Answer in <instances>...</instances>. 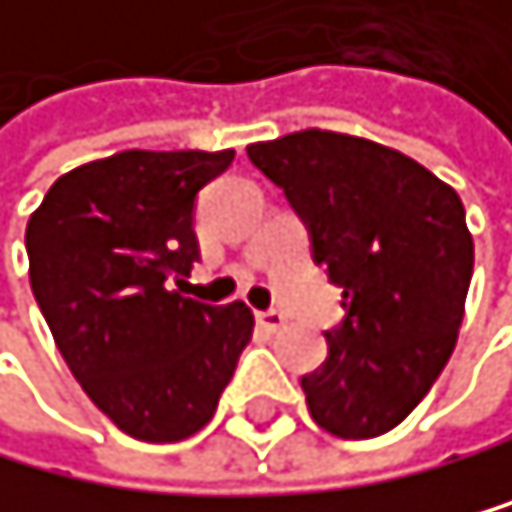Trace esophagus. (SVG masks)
<instances>
[{"instance_id":"34e87169","label":"esophagus","mask_w":512,"mask_h":512,"mask_svg":"<svg viewBox=\"0 0 512 512\" xmlns=\"http://www.w3.org/2000/svg\"><path fill=\"white\" fill-rule=\"evenodd\" d=\"M283 313H277V309H267V313H258V326L264 329V332H280L283 329Z\"/></svg>"}]
</instances>
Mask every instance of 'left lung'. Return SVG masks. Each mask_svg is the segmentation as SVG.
<instances>
[{
    "label": "left lung",
    "mask_w": 512,
    "mask_h": 512,
    "mask_svg": "<svg viewBox=\"0 0 512 512\" xmlns=\"http://www.w3.org/2000/svg\"><path fill=\"white\" fill-rule=\"evenodd\" d=\"M248 157L290 199L313 261L342 287L329 358L300 381L309 416L338 439L390 432L458 342L474 271L465 206L413 157L338 131L258 141Z\"/></svg>",
    "instance_id": "left-lung-1"
}]
</instances>
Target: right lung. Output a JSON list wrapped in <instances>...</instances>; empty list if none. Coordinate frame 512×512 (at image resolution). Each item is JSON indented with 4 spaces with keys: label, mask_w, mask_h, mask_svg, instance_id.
Wrapping results in <instances>:
<instances>
[{
    "label": "right lung",
    "mask_w": 512,
    "mask_h": 512,
    "mask_svg": "<svg viewBox=\"0 0 512 512\" xmlns=\"http://www.w3.org/2000/svg\"><path fill=\"white\" fill-rule=\"evenodd\" d=\"M235 151H122L60 177L25 229L28 277L67 368L138 442H180L216 413L254 332L245 303L183 296L196 193Z\"/></svg>",
    "instance_id": "add662e5"
}]
</instances>
